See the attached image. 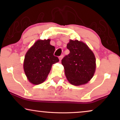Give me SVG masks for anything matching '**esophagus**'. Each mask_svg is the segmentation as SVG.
I'll return each mask as SVG.
<instances>
[{
    "instance_id": "obj_1",
    "label": "esophagus",
    "mask_w": 120,
    "mask_h": 120,
    "mask_svg": "<svg viewBox=\"0 0 120 120\" xmlns=\"http://www.w3.org/2000/svg\"><path fill=\"white\" fill-rule=\"evenodd\" d=\"M63 55H61V56H60V57H59V59H60V60H61L62 59V58H63Z\"/></svg>"
}]
</instances>
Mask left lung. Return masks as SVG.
Returning a JSON list of instances; mask_svg holds the SVG:
<instances>
[{"mask_svg": "<svg viewBox=\"0 0 120 120\" xmlns=\"http://www.w3.org/2000/svg\"><path fill=\"white\" fill-rule=\"evenodd\" d=\"M67 48L69 54L62 60L67 80L79 86L87 83L96 70V58L88 46L82 41L70 40Z\"/></svg>", "mask_w": 120, "mask_h": 120, "instance_id": "obj_1", "label": "left lung"}]
</instances>
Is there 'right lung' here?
Here are the masks:
<instances>
[{"label": "right lung", "mask_w": 120, "mask_h": 120, "mask_svg": "<svg viewBox=\"0 0 120 120\" xmlns=\"http://www.w3.org/2000/svg\"><path fill=\"white\" fill-rule=\"evenodd\" d=\"M50 40H38L28 51L24 57V73L29 82L39 85L46 79L52 65L59 62L53 55L55 47L50 44Z\"/></svg>", "instance_id": "right-lung-1"}]
</instances>
